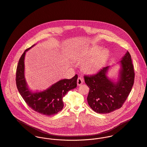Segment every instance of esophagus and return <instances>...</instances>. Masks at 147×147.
<instances>
[{
  "label": "esophagus",
  "mask_w": 147,
  "mask_h": 147,
  "mask_svg": "<svg viewBox=\"0 0 147 147\" xmlns=\"http://www.w3.org/2000/svg\"><path fill=\"white\" fill-rule=\"evenodd\" d=\"M83 79L82 77H78V80H77V84L78 86H81L83 84Z\"/></svg>",
  "instance_id": "34e87169"
}]
</instances>
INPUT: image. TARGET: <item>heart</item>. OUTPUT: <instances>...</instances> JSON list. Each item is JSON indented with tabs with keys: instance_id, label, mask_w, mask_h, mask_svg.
<instances>
[{
	"instance_id": "b5f03b06",
	"label": "heart",
	"mask_w": 147,
	"mask_h": 147,
	"mask_svg": "<svg viewBox=\"0 0 147 147\" xmlns=\"http://www.w3.org/2000/svg\"><path fill=\"white\" fill-rule=\"evenodd\" d=\"M99 49L98 47L91 48L87 52V57H91L98 53ZM109 56L108 52L102 51L93 56L84 65V70L89 73H94L98 70L106 62Z\"/></svg>"
}]
</instances>
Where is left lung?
Instances as JSON below:
<instances>
[{
    "instance_id": "obj_1",
    "label": "left lung",
    "mask_w": 147,
    "mask_h": 147,
    "mask_svg": "<svg viewBox=\"0 0 147 147\" xmlns=\"http://www.w3.org/2000/svg\"><path fill=\"white\" fill-rule=\"evenodd\" d=\"M121 64L120 78L117 83L111 81L106 76L109 66L102 67L95 74L84 75L85 83L90 88L87 98L88 103L98 113H109L119 109L130 93L135 72L128 51Z\"/></svg>"
}]
</instances>
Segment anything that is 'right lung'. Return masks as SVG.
Wrapping results in <instances>:
<instances>
[{
	"instance_id": "1",
	"label": "right lung",
	"mask_w": 147,
	"mask_h": 147,
	"mask_svg": "<svg viewBox=\"0 0 147 147\" xmlns=\"http://www.w3.org/2000/svg\"><path fill=\"white\" fill-rule=\"evenodd\" d=\"M31 47L24 51L18 61L16 74L17 88L27 105L34 111L45 115L57 114L63 108V98L66 93L77 87L78 75L76 74L70 80L57 82L43 92L32 93L27 87L24 78L25 55Z\"/></svg>"
}]
</instances>
